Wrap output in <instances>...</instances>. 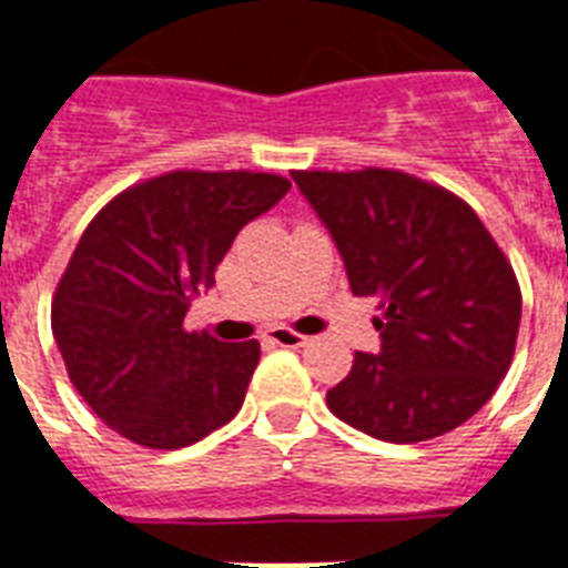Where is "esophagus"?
Here are the masks:
<instances>
[{"instance_id": "esophagus-1", "label": "esophagus", "mask_w": 568, "mask_h": 568, "mask_svg": "<svg viewBox=\"0 0 568 568\" xmlns=\"http://www.w3.org/2000/svg\"><path fill=\"white\" fill-rule=\"evenodd\" d=\"M265 338L271 342V345L276 347H303L310 345V338L301 336V333H294V329L288 327H271L265 333Z\"/></svg>"}]
</instances>
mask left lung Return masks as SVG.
<instances>
[{"mask_svg": "<svg viewBox=\"0 0 568 568\" xmlns=\"http://www.w3.org/2000/svg\"><path fill=\"white\" fill-rule=\"evenodd\" d=\"M356 297H377V354L327 392L336 418L413 445L468 422L513 363L521 292L471 205L397 171H294Z\"/></svg>", "mask_w": 568, "mask_h": 568, "instance_id": "1", "label": "left lung"}]
</instances>
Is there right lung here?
Returning a JSON list of instances; mask_svg holds the SVG:
<instances>
[{
    "label": "right lung",
    "instance_id": "right-lung-1",
    "mask_svg": "<svg viewBox=\"0 0 568 568\" xmlns=\"http://www.w3.org/2000/svg\"><path fill=\"white\" fill-rule=\"evenodd\" d=\"M288 189L274 173L173 171L88 223L58 283L52 336L75 392L111 430L173 450L239 413L258 342L226 345L182 321L235 235Z\"/></svg>",
    "mask_w": 568,
    "mask_h": 568
}]
</instances>
